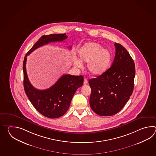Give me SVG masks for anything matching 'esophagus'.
<instances>
[{
  "instance_id": "1",
  "label": "esophagus",
  "mask_w": 156,
  "mask_h": 156,
  "mask_svg": "<svg viewBox=\"0 0 156 156\" xmlns=\"http://www.w3.org/2000/svg\"><path fill=\"white\" fill-rule=\"evenodd\" d=\"M87 83H88V81L86 79H84V81H83V84H84V85H86V84Z\"/></svg>"
}]
</instances>
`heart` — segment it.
Segmentation results:
<instances>
[{"instance_id":"b5f03b06","label":"heart","mask_w":156,"mask_h":156,"mask_svg":"<svg viewBox=\"0 0 156 156\" xmlns=\"http://www.w3.org/2000/svg\"><path fill=\"white\" fill-rule=\"evenodd\" d=\"M78 55L80 60H75V65L81 67V62L87 63L88 72L94 76L105 73L109 69L112 60V53L109 50L102 48L100 44L94 42L83 44L79 50Z\"/></svg>"}]
</instances>
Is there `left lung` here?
<instances>
[{
	"label": "left lung",
	"instance_id": "left-lung-1",
	"mask_svg": "<svg viewBox=\"0 0 156 156\" xmlns=\"http://www.w3.org/2000/svg\"><path fill=\"white\" fill-rule=\"evenodd\" d=\"M115 56L112 67L96 78L90 79V105L100 116L115 115L132 94L136 74L133 60L126 49L115 43Z\"/></svg>",
	"mask_w": 156,
	"mask_h": 156
}]
</instances>
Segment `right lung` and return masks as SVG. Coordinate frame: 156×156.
Masks as SVG:
<instances>
[{
    "label": "right lung",
    "mask_w": 156,
    "mask_h": 156,
    "mask_svg": "<svg viewBox=\"0 0 156 156\" xmlns=\"http://www.w3.org/2000/svg\"><path fill=\"white\" fill-rule=\"evenodd\" d=\"M67 38L65 33L42 36L27 53L24 58L23 70L25 93L35 109L48 118H59L65 114L77 89L83 85V77L65 74L49 89H37L30 83L27 76V56L40 47L53 42H62Z\"/></svg>",
    "instance_id": "obj_1"
}]
</instances>
